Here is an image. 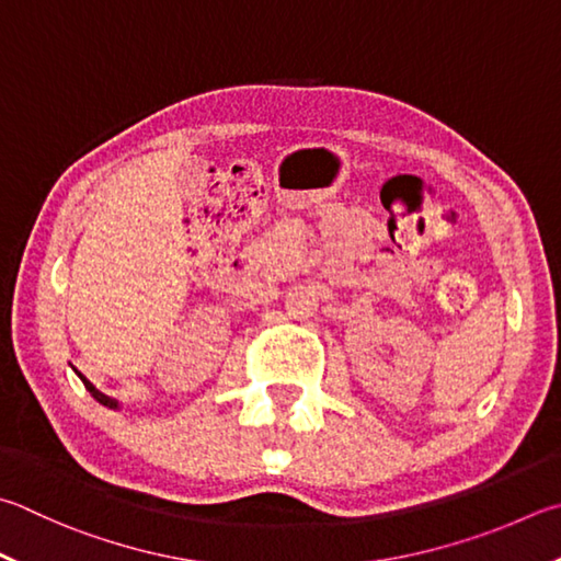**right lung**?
I'll return each instance as SVG.
<instances>
[{"mask_svg": "<svg viewBox=\"0 0 561 561\" xmlns=\"http://www.w3.org/2000/svg\"><path fill=\"white\" fill-rule=\"evenodd\" d=\"M78 375H80V373H78ZM80 380H83V385H85V390H88L90 394H93L98 402H103V404H107V407H117V402H115V400H112V397H107V394H103V392H100V390H98V387H95L93 382H90L88 378H83V375H80Z\"/></svg>", "mask_w": 561, "mask_h": 561, "instance_id": "1", "label": "right lung"}]
</instances>
